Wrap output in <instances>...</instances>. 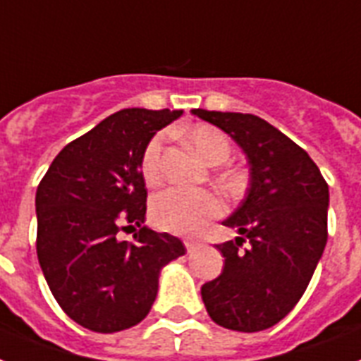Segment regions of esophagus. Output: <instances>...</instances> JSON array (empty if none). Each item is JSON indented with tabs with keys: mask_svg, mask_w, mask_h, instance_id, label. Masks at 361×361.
Returning a JSON list of instances; mask_svg holds the SVG:
<instances>
[{
	"mask_svg": "<svg viewBox=\"0 0 361 361\" xmlns=\"http://www.w3.org/2000/svg\"><path fill=\"white\" fill-rule=\"evenodd\" d=\"M183 245H185V248H187V254H192V252H195L196 248L200 247L202 243L200 241H195V239H185V241H183Z\"/></svg>",
	"mask_w": 361,
	"mask_h": 361,
	"instance_id": "1",
	"label": "esophagus"
}]
</instances>
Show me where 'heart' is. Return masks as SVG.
I'll use <instances>...</instances> for the list:
<instances>
[{
	"label": "heart",
	"instance_id": "obj_1",
	"mask_svg": "<svg viewBox=\"0 0 361 361\" xmlns=\"http://www.w3.org/2000/svg\"><path fill=\"white\" fill-rule=\"evenodd\" d=\"M190 145L200 154V157L209 165H221L228 161L231 154V145L228 137L213 126H195L189 131ZM161 150L163 137L157 135L146 145L140 157V172L146 185H157L163 178L161 171ZM230 180L231 174H226ZM222 213L221 200L213 192L202 189H172L161 190L152 198L150 216L155 226L176 235H196L206 228L207 222Z\"/></svg>",
	"mask_w": 361,
	"mask_h": 361
}]
</instances>
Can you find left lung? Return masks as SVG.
Segmentation results:
<instances>
[{
	"label": "left lung",
	"mask_w": 361,
	"mask_h": 361,
	"mask_svg": "<svg viewBox=\"0 0 361 361\" xmlns=\"http://www.w3.org/2000/svg\"><path fill=\"white\" fill-rule=\"evenodd\" d=\"M226 131L250 163V187L224 226L235 241L216 245L221 276L202 286L209 317L237 332H259L297 306L328 239V183L287 135L256 114L192 109ZM251 247L239 251L243 242Z\"/></svg>",
	"instance_id": "8db88e82"
}]
</instances>
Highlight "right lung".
Returning <instances> with one entry per match:
<instances>
[{
	"label": "right lung",
	"mask_w": 361,
	"mask_h": 361,
	"mask_svg": "<svg viewBox=\"0 0 361 361\" xmlns=\"http://www.w3.org/2000/svg\"><path fill=\"white\" fill-rule=\"evenodd\" d=\"M183 111L122 109L59 152L37 189V256L55 300L72 321L111 334L152 310L159 271L183 243L145 226L140 157L155 131ZM131 229L133 242L119 231Z\"/></svg>",
	"instance_id": "obj_1"
}]
</instances>
